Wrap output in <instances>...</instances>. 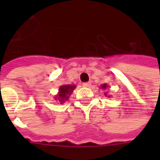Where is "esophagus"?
<instances>
[{"mask_svg": "<svg viewBox=\"0 0 160 160\" xmlns=\"http://www.w3.org/2000/svg\"><path fill=\"white\" fill-rule=\"evenodd\" d=\"M83 86L84 87H90V82H86V83H83Z\"/></svg>", "mask_w": 160, "mask_h": 160, "instance_id": "esophagus-1", "label": "esophagus"}]
</instances>
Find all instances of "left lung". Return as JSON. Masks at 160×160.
I'll return each instance as SVG.
<instances>
[{"instance_id":"left-lung-1","label":"left lung","mask_w":160,"mask_h":160,"mask_svg":"<svg viewBox=\"0 0 160 160\" xmlns=\"http://www.w3.org/2000/svg\"><path fill=\"white\" fill-rule=\"evenodd\" d=\"M107 88H108V85L107 84H103V85H100V89H103V90H106ZM105 96H108V97H110L111 95H108V94H106V93H105Z\"/></svg>"}]
</instances>
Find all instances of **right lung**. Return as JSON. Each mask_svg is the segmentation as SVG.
<instances>
[{
  "instance_id": "right-lung-1",
  "label": "right lung",
  "mask_w": 160,
  "mask_h": 160,
  "mask_svg": "<svg viewBox=\"0 0 160 160\" xmlns=\"http://www.w3.org/2000/svg\"><path fill=\"white\" fill-rule=\"evenodd\" d=\"M75 88H76L75 85H61L59 88V91H58L57 95H55L54 99L60 104L65 103L70 98V95H71V94L73 93V90H75Z\"/></svg>"
}]
</instances>
